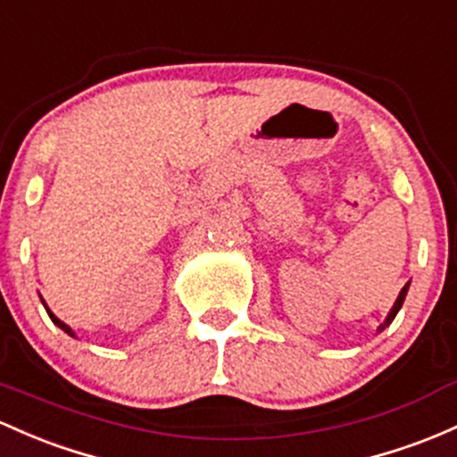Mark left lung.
<instances>
[{
    "label": "left lung",
    "mask_w": 457,
    "mask_h": 457,
    "mask_svg": "<svg viewBox=\"0 0 457 457\" xmlns=\"http://www.w3.org/2000/svg\"><path fill=\"white\" fill-rule=\"evenodd\" d=\"M408 288H410V282L403 286V288H401V293H399V297H397V302H395V305H393V310H390L388 312V317H386V320L382 325H379V332H382V329H386L388 328L390 323H393V319L397 317V312L401 310V305H403V302H405V295H408Z\"/></svg>",
    "instance_id": "1"
}]
</instances>
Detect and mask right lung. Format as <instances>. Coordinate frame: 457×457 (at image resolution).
<instances>
[{
    "mask_svg": "<svg viewBox=\"0 0 457 457\" xmlns=\"http://www.w3.org/2000/svg\"><path fill=\"white\" fill-rule=\"evenodd\" d=\"M43 305H45V302H43ZM45 310H47L49 319H52V320H54V323H56V325H58V328H60V329H62V332H67L69 336H75V334H73V329H71V328H69V325H67V323H62V320H60V319L56 317V314H54V312H52V310H49V308H47V305H45Z\"/></svg>",
    "mask_w": 457,
    "mask_h": 457,
    "instance_id": "1",
    "label": "right lung"
}]
</instances>
